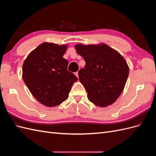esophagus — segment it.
Returning <instances> with one entry per match:
<instances>
[{"label":"esophagus","mask_w":156,"mask_h":156,"mask_svg":"<svg viewBox=\"0 0 156 156\" xmlns=\"http://www.w3.org/2000/svg\"><path fill=\"white\" fill-rule=\"evenodd\" d=\"M75 75H76V76H77V77H79V75H78V72H75Z\"/></svg>","instance_id":"1"}]
</instances>
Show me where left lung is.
<instances>
[{"instance_id":"1","label":"left lung","mask_w":156,"mask_h":156,"mask_svg":"<svg viewBox=\"0 0 156 156\" xmlns=\"http://www.w3.org/2000/svg\"><path fill=\"white\" fill-rule=\"evenodd\" d=\"M77 53L86 64L79 71V79L88 93L89 101L105 107L115 103L123 92L129 66L119 52L105 44H77Z\"/></svg>"}]
</instances>
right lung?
<instances>
[{"label":"right lung","mask_w":156,"mask_h":156,"mask_svg":"<svg viewBox=\"0 0 156 156\" xmlns=\"http://www.w3.org/2000/svg\"><path fill=\"white\" fill-rule=\"evenodd\" d=\"M66 45L44 42L28 55L23 65V79L36 100L47 107L61 104L78 79L67 69L63 58Z\"/></svg>","instance_id":"add662e5"}]
</instances>
